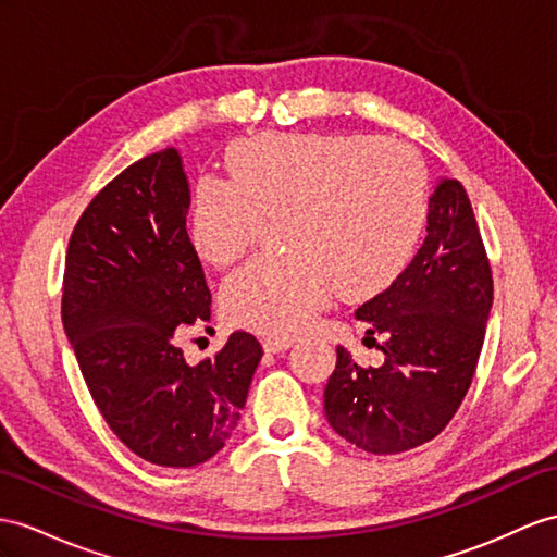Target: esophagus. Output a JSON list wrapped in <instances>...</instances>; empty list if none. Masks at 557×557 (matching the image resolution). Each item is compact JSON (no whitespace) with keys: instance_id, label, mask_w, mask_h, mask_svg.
<instances>
[{"instance_id":"1","label":"esophagus","mask_w":557,"mask_h":557,"mask_svg":"<svg viewBox=\"0 0 557 557\" xmlns=\"http://www.w3.org/2000/svg\"><path fill=\"white\" fill-rule=\"evenodd\" d=\"M264 351H271V355H278V351H286L293 347L290 337H264Z\"/></svg>"}]
</instances>
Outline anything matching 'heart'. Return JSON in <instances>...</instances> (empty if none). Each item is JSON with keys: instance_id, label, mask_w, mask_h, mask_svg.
Masks as SVG:
<instances>
[{"instance_id": "heart-1", "label": "heart", "mask_w": 557, "mask_h": 557, "mask_svg": "<svg viewBox=\"0 0 557 557\" xmlns=\"http://www.w3.org/2000/svg\"><path fill=\"white\" fill-rule=\"evenodd\" d=\"M232 180L200 176L191 236L212 264L248 250L264 220L286 216L290 255L255 257L228 274L234 325L286 337L305 331L333 288L366 300L413 260L430 210L428 172L411 146L366 134H262L228 153Z\"/></svg>"}]
</instances>
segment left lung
Wrapping results in <instances>:
<instances>
[{"mask_svg": "<svg viewBox=\"0 0 557 557\" xmlns=\"http://www.w3.org/2000/svg\"><path fill=\"white\" fill-rule=\"evenodd\" d=\"M494 281L463 184L440 176L428 236L404 274L355 317L381 333L383 366H361L337 347L323 392L331 428L357 449L387 456L416 449L449 425L472 383Z\"/></svg>", "mask_w": 557, "mask_h": 557, "instance_id": "8db88e82", "label": "left lung"}]
</instances>
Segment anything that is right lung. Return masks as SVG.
<instances>
[{
    "instance_id": "right-lung-1",
    "label": "right lung",
    "mask_w": 557,
    "mask_h": 557,
    "mask_svg": "<svg viewBox=\"0 0 557 557\" xmlns=\"http://www.w3.org/2000/svg\"><path fill=\"white\" fill-rule=\"evenodd\" d=\"M176 148L106 184L67 243L61 319L117 440L148 463L194 468L234 435L262 347L236 331L214 359H184L180 335L210 321V290L186 212Z\"/></svg>"
}]
</instances>
